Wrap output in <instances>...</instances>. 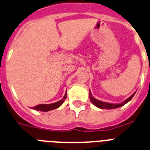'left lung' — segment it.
<instances>
[{
    "mask_svg": "<svg viewBox=\"0 0 150 150\" xmlns=\"http://www.w3.org/2000/svg\"><path fill=\"white\" fill-rule=\"evenodd\" d=\"M135 93H136V92H135ZM135 93H134L132 94V95L129 98H128L126 100H125L124 102H122V103H120V104L108 103V102H102V101L98 100V99L95 98L93 96H92L90 91V101L92 102V103L95 106H96V107L99 108H102V109H114V108H117L121 107V106L124 105L125 104L127 103V102H129V101H130L131 99L133 98V96H134Z\"/></svg>",
    "mask_w": 150,
    "mask_h": 150,
    "instance_id": "1",
    "label": "left lung"
}]
</instances>
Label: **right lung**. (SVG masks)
<instances>
[{
    "label": "right lung",
    "instance_id": "right-lung-1",
    "mask_svg": "<svg viewBox=\"0 0 150 150\" xmlns=\"http://www.w3.org/2000/svg\"><path fill=\"white\" fill-rule=\"evenodd\" d=\"M67 98V93H66L65 96L62 98L61 100L58 101V102H55V103H52V104H48V105H38L35 106V107L33 108V109L36 110H41V111H44V112H46L48 111V110H54V109H56L57 108H59L62 104L63 103L64 100L66 99Z\"/></svg>",
    "mask_w": 150,
    "mask_h": 150
}]
</instances>
